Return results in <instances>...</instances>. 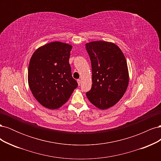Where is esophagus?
Returning <instances> with one entry per match:
<instances>
[{
	"label": "esophagus",
	"mask_w": 161,
	"mask_h": 161,
	"mask_svg": "<svg viewBox=\"0 0 161 161\" xmlns=\"http://www.w3.org/2000/svg\"><path fill=\"white\" fill-rule=\"evenodd\" d=\"M77 82H78V85H80V83H81V80H80V79H78V80H77Z\"/></svg>",
	"instance_id": "1"
}]
</instances>
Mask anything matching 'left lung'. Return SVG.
<instances>
[{"label": "left lung", "mask_w": 161, "mask_h": 161, "mask_svg": "<svg viewBox=\"0 0 161 161\" xmlns=\"http://www.w3.org/2000/svg\"><path fill=\"white\" fill-rule=\"evenodd\" d=\"M92 69V87L86 93L91 103L101 109L118 103L127 89V62L120 48L113 43L96 41L86 43Z\"/></svg>", "instance_id": "8db88e82"}]
</instances>
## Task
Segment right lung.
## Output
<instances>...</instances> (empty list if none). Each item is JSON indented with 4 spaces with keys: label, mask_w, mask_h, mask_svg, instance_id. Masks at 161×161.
<instances>
[{
    "label": "right lung",
    "mask_w": 161,
    "mask_h": 161,
    "mask_svg": "<svg viewBox=\"0 0 161 161\" xmlns=\"http://www.w3.org/2000/svg\"><path fill=\"white\" fill-rule=\"evenodd\" d=\"M72 47L54 42L33 53L28 68V82L32 94L43 106L59 108L69 100L78 83L69 64Z\"/></svg>",
    "instance_id": "1"
}]
</instances>
